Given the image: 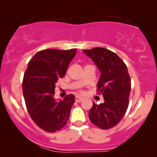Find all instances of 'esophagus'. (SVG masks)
<instances>
[{
	"mask_svg": "<svg viewBox=\"0 0 157 157\" xmlns=\"http://www.w3.org/2000/svg\"><path fill=\"white\" fill-rule=\"evenodd\" d=\"M75 100H76V102H82V100H83V98H82V97H80L76 96L75 97Z\"/></svg>",
	"mask_w": 157,
	"mask_h": 157,
	"instance_id": "obj_1",
	"label": "esophagus"
}]
</instances>
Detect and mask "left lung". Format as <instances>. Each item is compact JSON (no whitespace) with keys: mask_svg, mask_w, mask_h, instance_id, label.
Wrapping results in <instances>:
<instances>
[{"mask_svg":"<svg viewBox=\"0 0 157 157\" xmlns=\"http://www.w3.org/2000/svg\"><path fill=\"white\" fill-rule=\"evenodd\" d=\"M101 72L97 92L104 97L100 105L93 102L89 116L91 122L101 129L117 125L128 107L131 84L127 66L114 52L105 48L83 50Z\"/></svg>","mask_w":157,"mask_h":157,"instance_id":"left-lung-1","label":"left lung"}]
</instances>
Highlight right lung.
Returning a JSON list of instances; mask_svg holds the SVG:
<instances>
[{
  "mask_svg": "<svg viewBox=\"0 0 157 157\" xmlns=\"http://www.w3.org/2000/svg\"><path fill=\"white\" fill-rule=\"evenodd\" d=\"M76 51V48L40 51L29 62L24 73L22 89L27 111L36 125L46 132H55L66 125L75 102L73 94L59 101L54 95L55 83L66 75Z\"/></svg>",
  "mask_w": 157,
  "mask_h": 157,
  "instance_id": "add662e5",
  "label": "right lung"
}]
</instances>
